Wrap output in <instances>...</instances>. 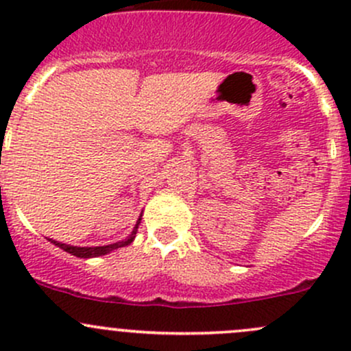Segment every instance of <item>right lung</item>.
<instances>
[{"instance_id": "add662e5", "label": "right lung", "mask_w": 351, "mask_h": 351, "mask_svg": "<svg viewBox=\"0 0 351 351\" xmlns=\"http://www.w3.org/2000/svg\"><path fill=\"white\" fill-rule=\"evenodd\" d=\"M140 223H141V215H140V218H138L136 225H134L133 232L130 233V237H126L123 241H117V243L105 245V246H73V245L61 243V241L51 240V238H48V240L51 241L53 245L60 246L61 250H64V252L69 253V255H75V256H78V258H95V256L106 255V253L114 252V250L123 248V246H128L134 240V237H136V232H138V226H140Z\"/></svg>"}]
</instances>
